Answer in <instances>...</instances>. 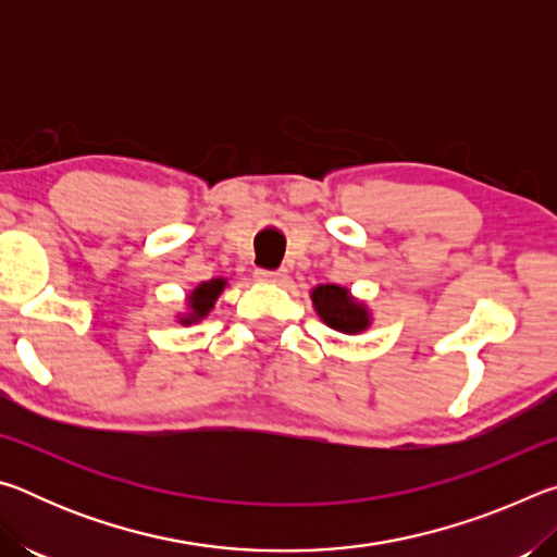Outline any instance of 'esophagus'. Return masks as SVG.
<instances>
[{"label":"esophagus","mask_w":557,"mask_h":557,"mask_svg":"<svg viewBox=\"0 0 557 557\" xmlns=\"http://www.w3.org/2000/svg\"><path fill=\"white\" fill-rule=\"evenodd\" d=\"M258 282H285L287 272L285 270H256Z\"/></svg>","instance_id":"34e87169"}]
</instances>
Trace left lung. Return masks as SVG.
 <instances>
[{
	"label": "left lung",
	"mask_w": 557,
	"mask_h": 557,
	"mask_svg": "<svg viewBox=\"0 0 557 557\" xmlns=\"http://www.w3.org/2000/svg\"><path fill=\"white\" fill-rule=\"evenodd\" d=\"M312 307L317 317L326 326L342 334H361L371 329L373 314L363 299L351 295V289L342 285H317L312 292Z\"/></svg>",
	"instance_id": "8db88e82"
}]
</instances>
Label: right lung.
Segmentation results:
<instances>
[{"mask_svg": "<svg viewBox=\"0 0 557 557\" xmlns=\"http://www.w3.org/2000/svg\"><path fill=\"white\" fill-rule=\"evenodd\" d=\"M225 287H228V280L225 277H213V280L201 282V285H196L186 295V299H184L186 307H184V312L176 314V322L184 326L201 322V319H206L213 312L215 301H219Z\"/></svg>", "mask_w": 557, "mask_h": 557, "instance_id": "obj_1", "label": "right lung"}]
</instances>
